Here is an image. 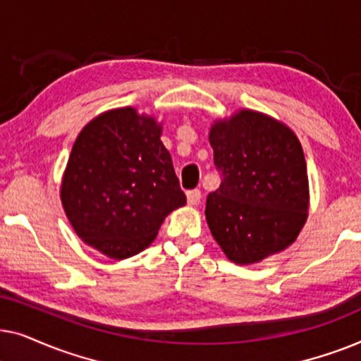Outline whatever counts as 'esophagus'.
I'll return each instance as SVG.
<instances>
[{"instance_id":"esophagus-1","label":"esophagus","mask_w":361,"mask_h":361,"mask_svg":"<svg viewBox=\"0 0 361 361\" xmlns=\"http://www.w3.org/2000/svg\"><path fill=\"white\" fill-rule=\"evenodd\" d=\"M200 199H202V192L199 189L187 192V202H189V205H197L200 202Z\"/></svg>"}]
</instances>
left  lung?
I'll return each mask as SVG.
<instances>
[{"mask_svg":"<svg viewBox=\"0 0 361 361\" xmlns=\"http://www.w3.org/2000/svg\"><path fill=\"white\" fill-rule=\"evenodd\" d=\"M221 184L207 197L209 228L226 258L253 264L293 245L307 220L302 146L274 118L240 110L210 128Z\"/></svg>","mask_w":361,"mask_h":361,"instance_id":"8db88e82","label":"left lung"}]
</instances>
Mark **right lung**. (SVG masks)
<instances>
[{
    "label": "right lung",
    "mask_w": 361,
    "mask_h": 361,
    "mask_svg": "<svg viewBox=\"0 0 361 361\" xmlns=\"http://www.w3.org/2000/svg\"><path fill=\"white\" fill-rule=\"evenodd\" d=\"M161 133L154 118L125 106L93 118L73 142L63 210L83 243L108 258L141 253L166 216L185 205Z\"/></svg>",
    "instance_id": "1"
}]
</instances>
